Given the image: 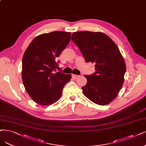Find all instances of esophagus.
I'll return each instance as SVG.
<instances>
[{
	"label": "esophagus",
	"mask_w": 146,
	"mask_h": 146,
	"mask_svg": "<svg viewBox=\"0 0 146 146\" xmlns=\"http://www.w3.org/2000/svg\"><path fill=\"white\" fill-rule=\"evenodd\" d=\"M79 77V75H75V74H72V77L74 78V79H76L77 78H78Z\"/></svg>",
	"instance_id": "1"
}]
</instances>
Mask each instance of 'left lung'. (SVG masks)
I'll use <instances>...</instances> for the list:
<instances>
[{
  "label": "left lung",
  "mask_w": 146,
  "mask_h": 146,
  "mask_svg": "<svg viewBox=\"0 0 146 146\" xmlns=\"http://www.w3.org/2000/svg\"><path fill=\"white\" fill-rule=\"evenodd\" d=\"M86 62L95 64V72L84 76V95L98 105H106L117 97L124 81L126 66L117 44L101 32L78 31L72 35Z\"/></svg>",
  "instance_id": "obj_1"
}]
</instances>
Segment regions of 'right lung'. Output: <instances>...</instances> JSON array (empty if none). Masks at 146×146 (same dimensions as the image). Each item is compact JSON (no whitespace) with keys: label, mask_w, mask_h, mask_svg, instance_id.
I'll return each mask as SVG.
<instances>
[{"label":"right lung","mask_w":146,"mask_h":146,"mask_svg":"<svg viewBox=\"0 0 146 146\" xmlns=\"http://www.w3.org/2000/svg\"><path fill=\"white\" fill-rule=\"evenodd\" d=\"M71 33L54 31L35 37L22 58V77L27 93L36 103L49 106L61 97L71 74L60 72L57 58L71 40Z\"/></svg>","instance_id":"1"}]
</instances>
